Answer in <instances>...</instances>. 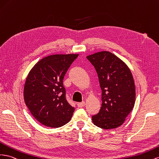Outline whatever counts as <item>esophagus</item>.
<instances>
[{
    "instance_id": "1",
    "label": "esophagus",
    "mask_w": 159,
    "mask_h": 159,
    "mask_svg": "<svg viewBox=\"0 0 159 159\" xmlns=\"http://www.w3.org/2000/svg\"><path fill=\"white\" fill-rule=\"evenodd\" d=\"M78 106L79 107V108H82V107H84L85 105V102H79L78 103Z\"/></svg>"
}]
</instances>
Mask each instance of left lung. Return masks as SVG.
<instances>
[{
    "label": "left lung",
    "mask_w": 159,
    "mask_h": 159,
    "mask_svg": "<svg viewBox=\"0 0 159 159\" xmlns=\"http://www.w3.org/2000/svg\"><path fill=\"white\" fill-rule=\"evenodd\" d=\"M95 67L102 89V106L92 122L103 129L120 126L134 108L136 89L129 67L109 51L87 56Z\"/></svg>",
    "instance_id": "1"
}]
</instances>
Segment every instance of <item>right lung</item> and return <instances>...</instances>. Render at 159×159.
<instances>
[{"label":"right lung","mask_w":159,"mask_h":159,"mask_svg":"<svg viewBox=\"0 0 159 159\" xmlns=\"http://www.w3.org/2000/svg\"><path fill=\"white\" fill-rule=\"evenodd\" d=\"M79 54H55L39 61L25 83V104L42 125L59 128L70 121L75 110L66 98L63 80Z\"/></svg>","instance_id":"1"}]
</instances>
